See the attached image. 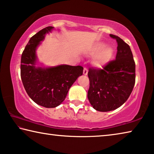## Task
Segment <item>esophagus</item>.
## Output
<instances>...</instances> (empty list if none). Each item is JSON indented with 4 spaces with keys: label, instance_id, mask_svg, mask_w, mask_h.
Returning a JSON list of instances; mask_svg holds the SVG:
<instances>
[{
    "label": "esophagus",
    "instance_id": "34e87169",
    "mask_svg": "<svg viewBox=\"0 0 154 154\" xmlns=\"http://www.w3.org/2000/svg\"><path fill=\"white\" fill-rule=\"evenodd\" d=\"M87 73H88L87 68V67H85L84 69H83V74H84L85 75H87Z\"/></svg>",
    "mask_w": 154,
    "mask_h": 154
}]
</instances>
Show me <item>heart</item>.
Listing matches in <instances>:
<instances>
[{"label": "heart", "mask_w": 154, "mask_h": 154, "mask_svg": "<svg viewBox=\"0 0 154 154\" xmlns=\"http://www.w3.org/2000/svg\"><path fill=\"white\" fill-rule=\"evenodd\" d=\"M112 48L110 46H106L105 44L99 43L95 46L94 54H97L95 59V63L97 66H104L111 59L113 55Z\"/></svg>", "instance_id": "b5f03b06"}]
</instances>
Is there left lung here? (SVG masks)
Here are the masks:
<instances>
[{"label": "left lung", "mask_w": 154, "mask_h": 154, "mask_svg": "<svg viewBox=\"0 0 154 154\" xmlns=\"http://www.w3.org/2000/svg\"><path fill=\"white\" fill-rule=\"evenodd\" d=\"M110 37L117 42L116 59L102 69L90 67L87 97L94 109L108 112L126 102L135 84V62L129 45L117 35Z\"/></svg>", "instance_id": "obj_1"}]
</instances>
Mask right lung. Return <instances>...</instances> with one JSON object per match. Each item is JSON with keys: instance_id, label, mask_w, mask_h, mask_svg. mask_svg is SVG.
<instances>
[{"instance_id": "right-lung-1", "label": "right lung", "mask_w": 154, "mask_h": 154, "mask_svg": "<svg viewBox=\"0 0 154 154\" xmlns=\"http://www.w3.org/2000/svg\"><path fill=\"white\" fill-rule=\"evenodd\" d=\"M53 28H44L30 39L22 54L20 65V75L27 94L36 104L46 108L61 104L73 83L83 73V67L80 65L35 67L37 47Z\"/></svg>"}]
</instances>
